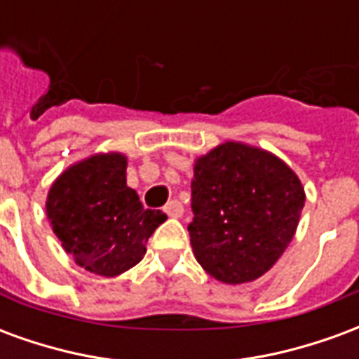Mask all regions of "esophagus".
<instances>
[{"mask_svg":"<svg viewBox=\"0 0 359 359\" xmlns=\"http://www.w3.org/2000/svg\"><path fill=\"white\" fill-rule=\"evenodd\" d=\"M165 213L169 215V217H180L182 213H184V208H182V203L179 200H171V202L165 205Z\"/></svg>","mask_w":359,"mask_h":359,"instance_id":"1","label":"esophagus"}]
</instances>
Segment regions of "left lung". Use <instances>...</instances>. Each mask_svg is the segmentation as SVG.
<instances>
[{
    "label": "left lung",
    "mask_w": 359,
    "mask_h": 359,
    "mask_svg": "<svg viewBox=\"0 0 359 359\" xmlns=\"http://www.w3.org/2000/svg\"><path fill=\"white\" fill-rule=\"evenodd\" d=\"M306 202L288 165L265 149L225 142L198 157L188 225L198 264L226 285L256 280L292 241Z\"/></svg>",
    "instance_id": "8db88e82"
}]
</instances>
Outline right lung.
Returning a JSON list of instances; mask_svg holds the SVG:
<instances>
[{"instance_id":"add662e5","label":"right lung","mask_w":359,"mask_h":359,"mask_svg":"<svg viewBox=\"0 0 359 359\" xmlns=\"http://www.w3.org/2000/svg\"><path fill=\"white\" fill-rule=\"evenodd\" d=\"M46 213L67 254L90 273L117 277L140 262L146 242L167 215L146 210L126 187V157L95 154L51 184Z\"/></svg>"}]
</instances>
